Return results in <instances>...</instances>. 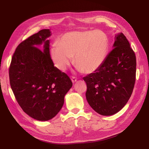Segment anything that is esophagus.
Here are the masks:
<instances>
[{"instance_id":"obj_1","label":"esophagus","mask_w":149,"mask_h":149,"mask_svg":"<svg viewBox=\"0 0 149 149\" xmlns=\"http://www.w3.org/2000/svg\"><path fill=\"white\" fill-rule=\"evenodd\" d=\"M71 81L73 83H74L75 82L77 81V79H76V78H75V77H72L71 78Z\"/></svg>"}]
</instances>
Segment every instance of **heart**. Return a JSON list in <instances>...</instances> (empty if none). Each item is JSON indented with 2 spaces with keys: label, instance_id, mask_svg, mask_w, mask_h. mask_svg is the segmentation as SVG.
Here are the masks:
<instances>
[{
  "label": "heart",
  "instance_id": "obj_1",
  "mask_svg": "<svg viewBox=\"0 0 149 149\" xmlns=\"http://www.w3.org/2000/svg\"><path fill=\"white\" fill-rule=\"evenodd\" d=\"M49 50L53 63L66 71L73 63L80 71L92 73L104 63L110 47L107 34L100 30H77L67 32Z\"/></svg>",
  "mask_w": 149,
  "mask_h": 149
}]
</instances>
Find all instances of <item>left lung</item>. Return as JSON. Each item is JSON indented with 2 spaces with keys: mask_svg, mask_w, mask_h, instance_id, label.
Instances as JSON below:
<instances>
[{
  "mask_svg": "<svg viewBox=\"0 0 149 149\" xmlns=\"http://www.w3.org/2000/svg\"><path fill=\"white\" fill-rule=\"evenodd\" d=\"M113 49L96 71L83 78L86 100L102 116L120 111L131 96L136 81V58L123 33L116 34Z\"/></svg>",
  "mask_w": 149,
  "mask_h": 149,
  "instance_id": "left-lung-1",
  "label": "left lung"
}]
</instances>
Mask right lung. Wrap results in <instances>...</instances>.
I'll return each instance as SVG.
<instances>
[{"mask_svg":"<svg viewBox=\"0 0 149 149\" xmlns=\"http://www.w3.org/2000/svg\"><path fill=\"white\" fill-rule=\"evenodd\" d=\"M49 29H43L19 45L9 68L10 84L16 100L31 118H53L73 86L70 78L55 66L49 56ZM42 45L43 50L38 47Z\"/></svg>","mask_w":149,"mask_h":149,"instance_id":"right-lung-1","label":"right lung"}]
</instances>
